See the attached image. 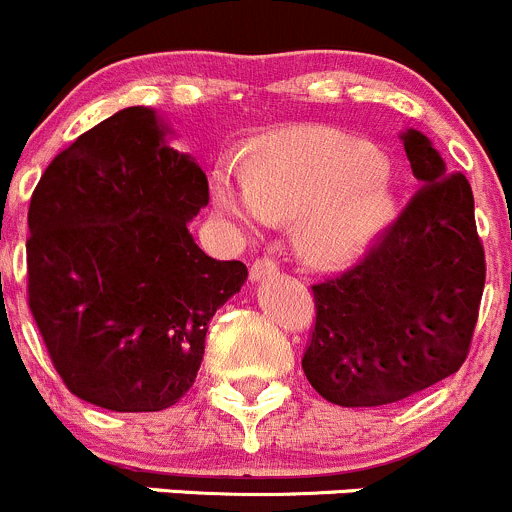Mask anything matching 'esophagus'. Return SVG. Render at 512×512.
Returning <instances> with one entry per match:
<instances>
[{
    "label": "esophagus",
    "instance_id": "1",
    "mask_svg": "<svg viewBox=\"0 0 512 512\" xmlns=\"http://www.w3.org/2000/svg\"><path fill=\"white\" fill-rule=\"evenodd\" d=\"M278 261L273 256H261V258H256L254 263H251V278H254V281H261V278H266V276H276L278 273Z\"/></svg>",
    "mask_w": 512,
    "mask_h": 512
}]
</instances>
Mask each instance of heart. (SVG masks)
<instances>
[{
    "label": "heart",
    "mask_w": 512,
    "mask_h": 512,
    "mask_svg": "<svg viewBox=\"0 0 512 512\" xmlns=\"http://www.w3.org/2000/svg\"><path fill=\"white\" fill-rule=\"evenodd\" d=\"M211 196L216 211L246 231L293 219V246L321 268L358 261L398 216L396 186L378 149L323 129L266 136L246 169L219 161Z\"/></svg>",
    "instance_id": "b5f03b06"
}]
</instances>
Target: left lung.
<instances>
[{
    "mask_svg": "<svg viewBox=\"0 0 512 512\" xmlns=\"http://www.w3.org/2000/svg\"><path fill=\"white\" fill-rule=\"evenodd\" d=\"M421 189L353 266L313 283L303 373L346 408L398 403L468 358L485 286L473 189L421 131L403 134Z\"/></svg>",
    "mask_w": 512,
    "mask_h": 512,
    "instance_id": "8db88e82",
    "label": "left lung"
}]
</instances>
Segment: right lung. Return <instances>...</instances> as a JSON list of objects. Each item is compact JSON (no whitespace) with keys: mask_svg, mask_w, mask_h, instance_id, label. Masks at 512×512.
<instances>
[{"mask_svg":"<svg viewBox=\"0 0 512 512\" xmlns=\"http://www.w3.org/2000/svg\"><path fill=\"white\" fill-rule=\"evenodd\" d=\"M164 134L151 109L116 111L29 201V311L64 386L116 413L164 411L194 386L209 321L249 276L191 239L209 181Z\"/></svg>","mask_w":512,"mask_h":512,"instance_id":"add662e5","label":"right lung"}]
</instances>
